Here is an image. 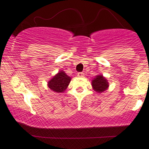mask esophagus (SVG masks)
Instances as JSON below:
<instances>
[{
    "label": "esophagus",
    "mask_w": 149,
    "mask_h": 149,
    "mask_svg": "<svg viewBox=\"0 0 149 149\" xmlns=\"http://www.w3.org/2000/svg\"><path fill=\"white\" fill-rule=\"evenodd\" d=\"M84 73L80 72V73H78V76L80 77V78H83V77H84Z\"/></svg>",
    "instance_id": "34e87169"
}]
</instances>
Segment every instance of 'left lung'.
Wrapping results in <instances>:
<instances>
[{"label":"left lung","mask_w":149,"mask_h":149,"mask_svg":"<svg viewBox=\"0 0 149 149\" xmlns=\"http://www.w3.org/2000/svg\"><path fill=\"white\" fill-rule=\"evenodd\" d=\"M92 86L93 90L98 93H102L107 90L109 87L108 80L103 75H97L92 80Z\"/></svg>","instance_id":"obj_1"}]
</instances>
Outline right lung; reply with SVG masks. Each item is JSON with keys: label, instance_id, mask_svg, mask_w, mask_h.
Here are the masks:
<instances>
[{"label": "right lung", "instance_id": "right-lung-1", "mask_svg": "<svg viewBox=\"0 0 149 149\" xmlns=\"http://www.w3.org/2000/svg\"><path fill=\"white\" fill-rule=\"evenodd\" d=\"M71 80V77L61 70L47 82V86L54 92L62 93L67 89Z\"/></svg>", "mask_w": 149, "mask_h": 149}]
</instances>
